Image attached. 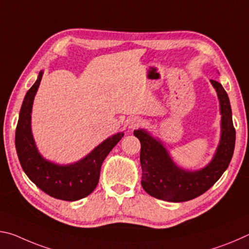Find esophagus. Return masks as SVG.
I'll return each instance as SVG.
<instances>
[{"label": "esophagus", "instance_id": "esophagus-1", "mask_svg": "<svg viewBox=\"0 0 249 249\" xmlns=\"http://www.w3.org/2000/svg\"><path fill=\"white\" fill-rule=\"evenodd\" d=\"M141 124H142V120L138 116H130L128 117L127 121H126V125H127L128 128L130 129L138 127Z\"/></svg>", "mask_w": 249, "mask_h": 249}]
</instances>
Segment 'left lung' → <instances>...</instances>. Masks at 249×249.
<instances>
[{
    "mask_svg": "<svg viewBox=\"0 0 249 249\" xmlns=\"http://www.w3.org/2000/svg\"><path fill=\"white\" fill-rule=\"evenodd\" d=\"M220 102L221 137L213 158L199 170H185L170 157L159 138L146 129L134 130L141 142L142 185L149 196L168 202H184L208 191L221 178L233 157L236 133L231 120L230 99L224 88L211 80Z\"/></svg>",
    "mask_w": 249,
    "mask_h": 249,
    "instance_id": "obj_1",
    "label": "left lung"
}]
</instances>
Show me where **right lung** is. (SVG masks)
<instances>
[{"mask_svg": "<svg viewBox=\"0 0 249 249\" xmlns=\"http://www.w3.org/2000/svg\"><path fill=\"white\" fill-rule=\"evenodd\" d=\"M40 71L36 82L27 91L20 107L15 146L23 170L40 190L50 196L65 201L83 199L94 191L99 182L101 166L124 133L107 138L77 162L58 165L39 154L32 134V108L35 95L43 78Z\"/></svg>", "mask_w": 249, "mask_h": 249, "instance_id": "right-lung-1", "label": "right lung"}]
</instances>
